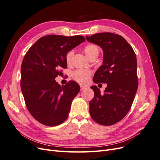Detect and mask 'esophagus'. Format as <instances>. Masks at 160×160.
I'll return each mask as SVG.
<instances>
[{"label": "esophagus", "instance_id": "obj_1", "mask_svg": "<svg viewBox=\"0 0 160 160\" xmlns=\"http://www.w3.org/2000/svg\"><path fill=\"white\" fill-rule=\"evenodd\" d=\"M80 88H81V91H83L84 89H85L87 88L85 86H83V85H81Z\"/></svg>", "mask_w": 160, "mask_h": 160}]
</instances>
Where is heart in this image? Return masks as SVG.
Segmentation results:
<instances>
[{"label":"heart","instance_id":"heart-1","mask_svg":"<svg viewBox=\"0 0 160 160\" xmlns=\"http://www.w3.org/2000/svg\"><path fill=\"white\" fill-rule=\"evenodd\" d=\"M84 52L85 55L89 58L91 56L99 54V49L95 45L93 44H88L84 47ZM73 56V51H70L67 53L65 57L66 62L69 65L71 62L72 57ZM91 75V71L88 69H79L75 71L73 74H72V77L79 83L85 84L88 82L90 76Z\"/></svg>","mask_w":160,"mask_h":160}]
</instances>
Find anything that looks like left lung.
<instances>
[{
	"label": "left lung",
	"mask_w": 160,
	"mask_h": 160,
	"mask_svg": "<svg viewBox=\"0 0 160 160\" xmlns=\"http://www.w3.org/2000/svg\"><path fill=\"white\" fill-rule=\"evenodd\" d=\"M88 41L103 50V65L93 77L95 83H107L103 94L93 85L94 98L89 102L91 117L96 123L111 125L122 120L129 111L138 90L137 59L123 37L111 32L86 36Z\"/></svg>",
	"instance_id": "8db88e82"
}]
</instances>
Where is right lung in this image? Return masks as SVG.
Returning a JSON list of instances; mask_svg holds the SVG:
<instances>
[{
    "mask_svg": "<svg viewBox=\"0 0 160 160\" xmlns=\"http://www.w3.org/2000/svg\"><path fill=\"white\" fill-rule=\"evenodd\" d=\"M85 41L81 35L45 36L24 57L21 91L28 111L41 123L56 126L68 118L80 87L74 81L61 86L55 79L62 73V69L67 68V53Z\"/></svg>",
    "mask_w": 160,
    "mask_h": 160,
    "instance_id": "obj_1",
    "label": "right lung"
}]
</instances>
